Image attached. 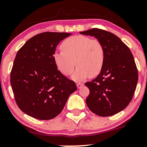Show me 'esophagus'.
<instances>
[{"mask_svg": "<svg viewBox=\"0 0 147 147\" xmlns=\"http://www.w3.org/2000/svg\"><path fill=\"white\" fill-rule=\"evenodd\" d=\"M84 86V84H82V83H77V88H82V86Z\"/></svg>", "mask_w": 147, "mask_h": 147, "instance_id": "esophagus-1", "label": "esophagus"}]
</instances>
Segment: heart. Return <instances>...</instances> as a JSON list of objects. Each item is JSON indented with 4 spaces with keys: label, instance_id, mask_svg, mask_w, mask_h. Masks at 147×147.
Masks as SVG:
<instances>
[{
    "label": "heart",
    "instance_id": "heart-1",
    "mask_svg": "<svg viewBox=\"0 0 147 147\" xmlns=\"http://www.w3.org/2000/svg\"><path fill=\"white\" fill-rule=\"evenodd\" d=\"M61 52L53 55L55 65L64 75L73 72L72 79L82 81L89 75L95 77L102 71L105 61V50L100 41L78 35L66 38L61 44Z\"/></svg>",
    "mask_w": 147,
    "mask_h": 147
}]
</instances>
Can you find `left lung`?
Returning <instances> with one entry per match:
<instances>
[{
	"label": "left lung",
	"instance_id": "8db88e82",
	"mask_svg": "<svg viewBox=\"0 0 147 147\" xmlns=\"http://www.w3.org/2000/svg\"><path fill=\"white\" fill-rule=\"evenodd\" d=\"M79 33L95 36L105 50L102 71L85 84L90 90L86 99L88 107L102 117L117 114L129 105L137 86L138 74L133 55L119 37L109 32L92 28Z\"/></svg>",
	"mask_w": 147,
	"mask_h": 147
}]
</instances>
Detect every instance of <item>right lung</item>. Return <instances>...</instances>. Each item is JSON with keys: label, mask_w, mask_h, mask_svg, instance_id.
I'll list each match as a JSON object with an SVG mask.
<instances>
[{"label": "right lung", "mask_w": 147, "mask_h": 147, "mask_svg": "<svg viewBox=\"0 0 147 147\" xmlns=\"http://www.w3.org/2000/svg\"><path fill=\"white\" fill-rule=\"evenodd\" d=\"M70 35L49 32L38 34L18 51L10 82L16 104L25 114L41 120L53 119L77 90L75 82L57 70L53 60L57 45Z\"/></svg>", "instance_id": "obj_1"}]
</instances>
